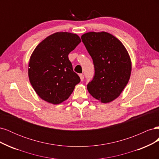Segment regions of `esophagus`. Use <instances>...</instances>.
<instances>
[{"label":"esophagus","instance_id":"esophagus-1","mask_svg":"<svg viewBox=\"0 0 159 159\" xmlns=\"http://www.w3.org/2000/svg\"><path fill=\"white\" fill-rule=\"evenodd\" d=\"M80 78L81 81H82L84 80V75L83 74H80Z\"/></svg>","mask_w":159,"mask_h":159}]
</instances>
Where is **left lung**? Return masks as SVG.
<instances>
[{"instance_id":"1","label":"left lung","mask_w":159,"mask_h":159,"mask_svg":"<svg viewBox=\"0 0 159 159\" xmlns=\"http://www.w3.org/2000/svg\"><path fill=\"white\" fill-rule=\"evenodd\" d=\"M93 60L95 74L87 85L89 93L104 103L118 98L131 76V61L121 42L105 32L85 33L81 37Z\"/></svg>"}]
</instances>
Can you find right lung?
I'll use <instances>...</instances> for the list:
<instances>
[{"label": "right lung", "instance_id": "obj_1", "mask_svg": "<svg viewBox=\"0 0 159 159\" xmlns=\"http://www.w3.org/2000/svg\"><path fill=\"white\" fill-rule=\"evenodd\" d=\"M80 42L75 34L56 32L36 46L28 64V77L41 99L52 104L61 103L68 99L80 83L68 54Z\"/></svg>", "mask_w": 159, "mask_h": 159}]
</instances>
